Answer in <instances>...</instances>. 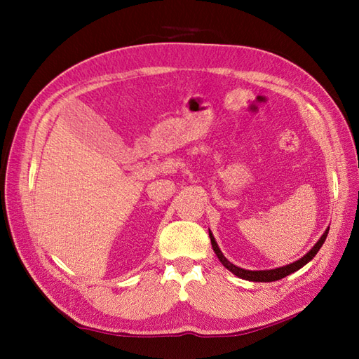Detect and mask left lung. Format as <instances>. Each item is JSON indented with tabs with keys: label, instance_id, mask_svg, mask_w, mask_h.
Wrapping results in <instances>:
<instances>
[{
	"label": "left lung",
	"instance_id": "obj_1",
	"mask_svg": "<svg viewBox=\"0 0 359 359\" xmlns=\"http://www.w3.org/2000/svg\"><path fill=\"white\" fill-rule=\"evenodd\" d=\"M328 231H330V227H328L327 231L323 232V235L319 238V241L313 245V248L310 250V252H309L306 256H302L299 260H295V262H293V264H289V265H285V266H280V268H276V269H265V271L243 269V268H240V266H236V265L231 264L229 260H227V259L223 256V253H222V250L219 248V245H217L215 238L212 236L211 231H210V238H211L212 250L215 252L217 257H219V260L223 264V266L229 269L232 274H235L236 277H240V278L248 280V281H260V283H266V281H276V280L283 278V277H286V276H289V274H292V273H295V271H298L299 268H302L306 264H309L310 260L318 255V252L320 250V247L323 245L325 240H327Z\"/></svg>",
	"mask_w": 359,
	"mask_h": 359
}]
</instances>
